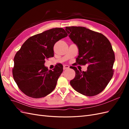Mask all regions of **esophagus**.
<instances>
[{"instance_id": "esophagus-1", "label": "esophagus", "mask_w": 129, "mask_h": 129, "mask_svg": "<svg viewBox=\"0 0 129 129\" xmlns=\"http://www.w3.org/2000/svg\"><path fill=\"white\" fill-rule=\"evenodd\" d=\"M69 68V66L68 65H64L63 66V69L65 70V69H67Z\"/></svg>"}]
</instances>
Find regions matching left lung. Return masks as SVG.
<instances>
[{
	"instance_id": "obj_1",
	"label": "left lung",
	"mask_w": 129,
	"mask_h": 129,
	"mask_svg": "<svg viewBox=\"0 0 129 129\" xmlns=\"http://www.w3.org/2000/svg\"><path fill=\"white\" fill-rule=\"evenodd\" d=\"M69 37L79 48L77 63L88 65L86 72L73 69L75 77L70 84L76 91L87 96L102 92L112 79L115 54L104 35L84 27H66Z\"/></svg>"
}]
</instances>
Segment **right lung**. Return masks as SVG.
I'll return each instance as SVG.
<instances>
[{
	"label": "right lung",
	"mask_w": 129,
	"mask_h": 129,
	"mask_svg": "<svg viewBox=\"0 0 129 129\" xmlns=\"http://www.w3.org/2000/svg\"><path fill=\"white\" fill-rule=\"evenodd\" d=\"M68 34L62 28H52L29 38L17 52L12 69L13 79L20 90L34 99L44 97L55 89L63 66L53 71L45 66L46 58L54 56L55 43Z\"/></svg>",
	"instance_id": "1"
}]
</instances>
